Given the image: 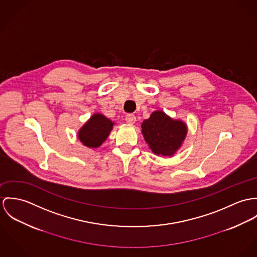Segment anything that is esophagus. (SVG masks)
I'll return each instance as SVG.
<instances>
[{"mask_svg":"<svg viewBox=\"0 0 257 257\" xmlns=\"http://www.w3.org/2000/svg\"><path fill=\"white\" fill-rule=\"evenodd\" d=\"M125 120L128 124H134L136 122V116L134 114H127L125 116Z\"/></svg>","mask_w":257,"mask_h":257,"instance_id":"obj_1","label":"esophagus"}]
</instances>
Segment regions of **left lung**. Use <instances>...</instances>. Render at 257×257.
I'll return each mask as SVG.
<instances>
[{"mask_svg": "<svg viewBox=\"0 0 257 257\" xmlns=\"http://www.w3.org/2000/svg\"><path fill=\"white\" fill-rule=\"evenodd\" d=\"M142 134L153 153L158 156H172L181 147L187 134V126L174 120L164 111H154L142 123Z\"/></svg>", "mask_w": 257, "mask_h": 257, "instance_id": "1", "label": "left lung"}]
</instances>
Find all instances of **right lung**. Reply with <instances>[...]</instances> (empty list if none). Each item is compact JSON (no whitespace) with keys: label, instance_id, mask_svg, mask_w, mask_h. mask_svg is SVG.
Here are the masks:
<instances>
[{"label":"right lung","instance_id":"add662e5","mask_svg":"<svg viewBox=\"0 0 257 257\" xmlns=\"http://www.w3.org/2000/svg\"><path fill=\"white\" fill-rule=\"evenodd\" d=\"M113 124L104 115L95 113L79 130L78 138L87 148H97L107 139Z\"/></svg>","mask_w":257,"mask_h":257}]
</instances>
